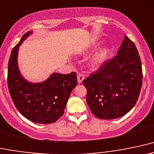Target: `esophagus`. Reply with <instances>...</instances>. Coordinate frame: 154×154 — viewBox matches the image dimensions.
Segmentation results:
<instances>
[{
	"label": "esophagus",
	"mask_w": 154,
	"mask_h": 154,
	"mask_svg": "<svg viewBox=\"0 0 154 154\" xmlns=\"http://www.w3.org/2000/svg\"><path fill=\"white\" fill-rule=\"evenodd\" d=\"M77 79H78V82L82 83L83 82V80L85 79V76H84V74L79 73V74H78V75H77Z\"/></svg>",
	"instance_id": "34e87169"
}]
</instances>
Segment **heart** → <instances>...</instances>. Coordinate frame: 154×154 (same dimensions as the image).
Listing matches in <instances>:
<instances>
[{"label": "heart", "mask_w": 154, "mask_h": 154, "mask_svg": "<svg viewBox=\"0 0 154 154\" xmlns=\"http://www.w3.org/2000/svg\"><path fill=\"white\" fill-rule=\"evenodd\" d=\"M106 51L105 50H103V51H100V52H98L97 54H96L91 59V64L93 65H97L98 64L101 63L103 60H105V57H106Z\"/></svg>", "instance_id": "obj_1"}]
</instances>
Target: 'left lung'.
<instances>
[{
    "mask_svg": "<svg viewBox=\"0 0 154 154\" xmlns=\"http://www.w3.org/2000/svg\"><path fill=\"white\" fill-rule=\"evenodd\" d=\"M86 103L97 118L125 115L137 103L143 83L142 65L135 44L124 35L117 54L83 81Z\"/></svg>",
    "mask_w": 154,
    "mask_h": 154,
    "instance_id": "8db88e82",
    "label": "left lung"
}]
</instances>
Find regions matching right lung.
Returning <instances> with one entry per match:
<instances>
[{
    "instance_id": "right-lung-1",
    "label": "right lung",
    "mask_w": 154,
    "mask_h": 154,
    "mask_svg": "<svg viewBox=\"0 0 154 154\" xmlns=\"http://www.w3.org/2000/svg\"><path fill=\"white\" fill-rule=\"evenodd\" d=\"M30 34L31 31L24 34L11 51L8 65V91L17 109L26 119L38 124L54 123L63 115L70 93L76 86V72L54 73L39 84L26 82L19 72L17 53Z\"/></svg>"
}]
</instances>
